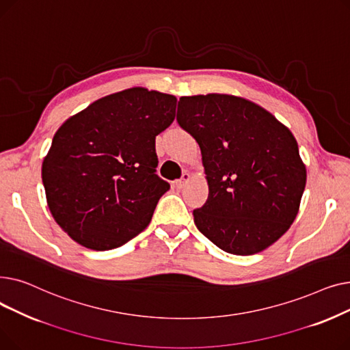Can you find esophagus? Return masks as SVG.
<instances>
[{"label":"esophagus","mask_w":350,"mask_h":350,"mask_svg":"<svg viewBox=\"0 0 350 350\" xmlns=\"http://www.w3.org/2000/svg\"><path fill=\"white\" fill-rule=\"evenodd\" d=\"M189 180H190V174H189V173H185V174L181 176V178L176 180V187H177V189H183V187H185V186L187 185Z\"/></svg>","instance_id":"1"}]
</instances>
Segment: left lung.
Segmentation results:
<instances>
[{
	"instance_id": "obj_1",
	"label": "left lung",
	"mask_w": 350,
	"mask_h": 350,
	"mask_svg": "<svg viewBox=\"0 0 350 350\" xmlns=\"http://www.w3.org/2000/svg\"><path fill=\"white\" fill-rule=\"evenodd\" d=\"M177 123L200 146L208 198L193 211L226 252L252 255L288 231L306 185L295 137L261 106L232 95L183 96Z\"/></svg>"
}]
</instances>
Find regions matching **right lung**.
<instances>
[{
  "instance_id": "1",
  "label": "right lung",
  "mask_w": 350,
  "mask_h": 350,
  "mask_svg": "<svg viewBox=\"0 0 350 350\" xmlns=\"http://www.w3.org/2000/svg\"><path fill=\"white\" fill-rule=\"evenodd\" d=\"M176 100L131 88L94 102L58 129L42 183L55 221L72 240L107 251L149 226L170 189L156 174V136L173 123Z\"/></svg>"
}]
</instances>
